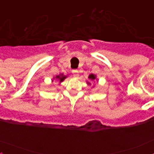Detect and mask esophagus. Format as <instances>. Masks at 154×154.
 I'll use <instances>...</instances> for the list:
<instances>
[{"mask_svg": "<svg viewBox=\"0 0 154 154\" xmlns=\"http://www.w3.org/2000/svg\"><path fill=\"white\" fill-rule=\"evenodd\" d=\"M72 73H73V75L75 77H78L79 75V71L78 70H72Z\"/></svg>", "mask_w": 154, "mask_h": 154, "instance_id": "34e87169", "label": "esophagus"}]
</instances>
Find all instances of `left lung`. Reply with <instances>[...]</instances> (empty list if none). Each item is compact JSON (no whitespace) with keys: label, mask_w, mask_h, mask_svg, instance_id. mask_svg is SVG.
Returning <instances> with one entry per match:
<instances>
[{"label":"left lung","mask_w":154,"mask_h":154,"mask_svg":"<svg viewBox=\"0 0 154 154\" xmlns=\"http://www.w3.org/2000/svg\"><path fill=\"white\" fill-rule=\"evenodd\" d=\"M89 79H90L91 80H95V79H96V75H95L91 74V75H89ZM88 83L89 84V82H88Z\"/></svg>","instance_id":"1"}]
</instances>
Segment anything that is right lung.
<instances>
[{
    "mask_svg": "<svg viewBox=\"0 0 154 154\" xmlns=\"http://www.w3.org/2000/svg\"><path fill=\"white\" fill-rule=\"evenodd\" d=\"M66 77H67V76L63 75V74H60L58 75H57L56 77H55V79H58V81H59V82H63L64 80H65V79H66Z\"/></svg>",
    "mask_w": 154,
    "mask_h": 154,
    "instance_id": "add662e5",
    "label": "right lung"
}]
</instances>
